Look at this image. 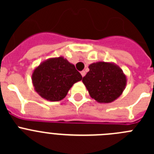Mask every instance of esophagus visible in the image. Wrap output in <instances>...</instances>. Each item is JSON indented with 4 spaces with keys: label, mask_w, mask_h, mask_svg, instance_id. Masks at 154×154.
Listing matches in <instances>:
<instances>
[{
    "label": "esophagus",
    "mask_w": 154,
    "mask_h": 154,
    "mask_svg": "<svg viewBox=\"0 0 154 154\" xmlns=\"http://www.w3.org/2000/svg\"><path fill=\"white\" fill-rule=\"evenodd\" d=\"M81 75H82V77H84V76L85 75V71H82V72H81Z\"/></svg>",
    "instance_id": "esophagus-1"
}]
</instances>
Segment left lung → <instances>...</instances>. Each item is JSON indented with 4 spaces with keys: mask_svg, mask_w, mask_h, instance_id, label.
<instances>
[{
    "mask_svg": "<svg viewBox=\"0 0 154 154\" xmlns=\"http://www.w3.org/2000/svg\"><path fill=\"white\" fill-rule=\"evenodd\" d=\"M89 69L82 82L92 99L99 103H109L122 95L127 79L116 64L97 62L90 64Z\"/></svg>",
    "mask_w": 154,
    "mask_h": 154,
    "instance_id": "obj_1",
    "label": "left lung"
}]
</instances>
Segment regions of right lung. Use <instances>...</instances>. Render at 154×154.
Here are the masks:
<instances>
[{
	"instance_id": "1",
	"label": "right lung",
	"mask_w": 154,
	"mask_h": 154,
	"mask_svg": "<svg viewBox=\"0 0 154 154\" xmlns=\"http://www.w3.org/2000/svg\"><path fill=\"white\" fill-rule=\"evenodd\" d=\"M82 79L75 65L62 56L42 62L31 75L35 92L42 98L51 102L63 99L72 85Z\"/></svg>"
}]
</instances>
